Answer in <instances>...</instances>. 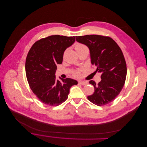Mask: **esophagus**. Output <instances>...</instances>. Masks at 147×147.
I'll return each instance as SVG.
<instances>
[{
    "mask_svg": "<svg viewBox=\"0 0 147 147\" xmlns=\"http://www.w3.org/2000/svg\"><path fill=\"white\" fill-rule=\"evenodd\" d=\"M78 83L79 84H82V85H86L87 84V82H84V81H82V80H79L78 82Z\"/></svg>",
    "mask_w": 147,
    "mask_h": 147,
    "instance_id": "esophagus-1",
    "label": "esophagus"
}]
</instances>
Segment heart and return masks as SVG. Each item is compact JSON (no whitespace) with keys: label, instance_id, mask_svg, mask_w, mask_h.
<instances>
[{"label":"heart","instance_id":"1","mask_svg":"<svg viewBox=\"0 0 147 147\" xmlns=\"http://www.w3.org/2000/svg\"><path fill=\"white\" fill-rule=\"evenodd\" d=\"M75 49L76 51H77V53H79V51H83L84 50H89L86 45H84L82 43H77L75 44ZM73 75L75 77H79L80 76V71L79 70L75 71L73 72Z\"/></svg>","mask_w":147,"mask_h":147}]
</instances>
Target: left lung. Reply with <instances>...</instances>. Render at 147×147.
Wrapping results in <instances>:
<instances>
[{
    "instance_id": "1",
    "label": "left lung",
    "mask_w": 147,
    "mask_h": 147,
    "mask_svg": "<svg viewBox=\"0 0 147 147\" xmlns=\"http://www.w3.org/2000/svg\"><path fill=\"white\" fill-rule=\"evenodd\" d=\"M76 40L89 47L91 63L97 68L95 72L101 74V80L98 84L89 82L94 92L87 98L98 106L108 104L119 95L126 80L127 67L123 53L108 36L87 35L76 36Z\"/></svg>"
}]
</instances>
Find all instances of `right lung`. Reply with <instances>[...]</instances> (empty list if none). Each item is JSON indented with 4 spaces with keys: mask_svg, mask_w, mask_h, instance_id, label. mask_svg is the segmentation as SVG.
<instances>
[{
    "mask_svg": "<svg viewBox=\"0 0 147 147\" xmlns=\"http://www.w3.org/2000/svg\"><path fill=\"white\" fill-rule=\"evenodd\" d=\"M75 36L51 35L36 41L29 50L25 61L28 82L33 93L43 103L58 106L68 97L70 88L78 84L71 78L55 79L57 65L63 63L67 48Z\"/></svg>",
    "mask_w": 147,
    "mask_h": 147,
    "instance_id": "add662e5",
    "label": "right lung"
}]
</instances>
